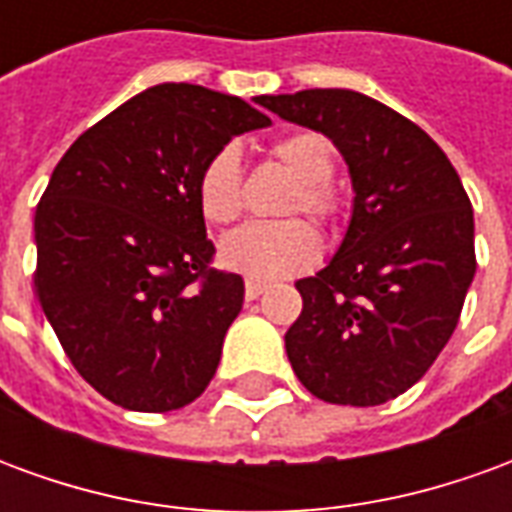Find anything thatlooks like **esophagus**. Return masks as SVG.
Segmentation results:
<instances>
[{"instance_id":"esophagus-1","label":"esophagus","mask_w":512,"mask_h":512,"mask_svg":"<svg viewBox=\"0 0 512 512\" xmlns=\"http://www.w3.org/2000/svg\"><path fill=\"white\" fill-rule=\"evenodd\" d=\"M268 290V285L266 282H260V279H246V299L249 301H255L257 296H263V293H266Z\"/></svg>"}]
</instances>
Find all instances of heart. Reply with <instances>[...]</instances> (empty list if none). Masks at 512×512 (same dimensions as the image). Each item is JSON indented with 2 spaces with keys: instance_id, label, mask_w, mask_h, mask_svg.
Returning <instances> with one entry per match:
<instances>
[{
  "instance_id": "heart-1",
  "label": "heart",
  "mask_w": 512,
  "mask_h": 512,
  "mask_svg": "<svg viewBox=\"0 0 512 512\" xmlns=\"http://www.w3.org/2000/svg\"><path fill=\"white\" fill-rule=\"evenodd\" d=\"M271 156L299 180L288 211H304L318 222H332L337 213V191L329 183L334 172L332 142L315 131H299L277 139L271 145ZM197 202L208 222L230 224L238 219L244 208V178L233 147H222L202 167L197 180ZM318 252L321 238L304 219L244 224L224 235L219 244V255L227 266L260 279L296 274L310 266Z\"/></svg>"
}]
</instances>
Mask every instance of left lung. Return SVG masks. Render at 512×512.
I'll list each match as a JSON object with an SVG mask.
<instances>
[{"label": "left lung", "instance_id": "1", "mask_svg": "<svg viewBox=\"0 0 512 512\" xmlns=\"http://www.w3.org/2000/svg\"><path fill=\"white\" fill-rule=\"evenodd\" d=\"M257 104L329 136L354 183L343 244L296 282L293 373L326 403L381 406L428 373L458 326L477 268L472 202L444 150L376 98L301 90Z\"/></svg>", "mask_w": 512, "mask_h": 512}]
</instances>
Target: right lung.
I'll return each mask as SVG.
<instances>
[{
  "mask_svg": "<svg viewBox=\"0 0 512 512\" xmlns=\"http://www.w3.org/2000/svg\"><path fill=\"white\" fill-rule=\"evenodd\" d=\"M260 109L200 84H156L87 128L35 211V293L79 376L128 411L205 392L244 279L211 268L197 180Z\"/></svg>",
  "mask_w": 512,
  "mask_h": 512,
  "instance_id": "obj_1",
  "label": "right lung"
}]
</instances>
